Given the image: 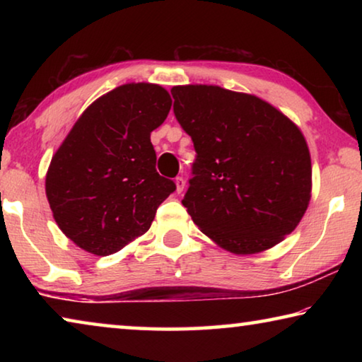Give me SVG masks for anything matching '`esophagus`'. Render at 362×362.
Here are the masks:
<instances>
[{
	"instance_id": "1",
	"label": "esophagus",
	"mask_w": 362,
	"mask_h": 362,
	"mask_svg": "<svg viewBox=\"0 0 362 362\" xmlns=\"http://www.w3.org/2000/svg\"><path fill=\"white\" fill-rule=\"evenodd\" d=\"M175 187H177L175 192L177 193H182L183 188H185V179H183V177H177V179H175Z\"/></svg>"
}]
</instances>
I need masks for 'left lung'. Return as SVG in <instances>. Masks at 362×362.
I'll return each instance as SVG.
<instances>
[{
	"label": "left lung",
	"mask_w": 362,
	"mask_h": 362,
	"mask_svg": "<svg viewBox=\"0 0 362 362\" xmlns=\"http://www.w3.org/2000/svg\"><path fill=\"white\" fill-rule=\"evenodd\" d=\"M174 115L196 151L183 196L218 246L255 254L284 240L310 203L311 159L298 127L255 95L175 86Z\"/></svg>",
	"instance_id": "1"
}]
</instances>
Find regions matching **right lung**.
I'll return each mask as SVG.
<instances>
[{"mask_svg": "<svg viewBox=\"0 0 362 362\" xmlns=\"http://www.w3.org/2000/svg\"><path fill=\"white\" fill-rule=\"evenodd\" d=\"M173 105L158 84L119 86L79 116L52 156L46 196L59 228L84 250L110 255L150 228L175 183L156 170L150 134Z\"/></svg>", "mask_w": 362, "mask_h": 362, "instance_id": "obj_1", "label": "right lung"}]
</instances>
